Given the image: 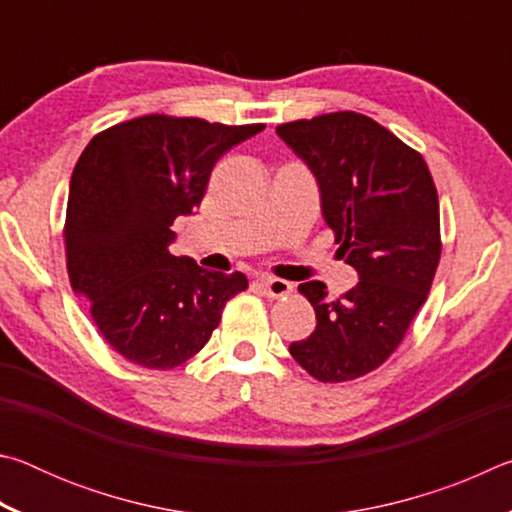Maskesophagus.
<instances>
[{
  "label": "esophagus",
  "mask_w": 512,
  "mask_h": 512,
  "mask_svg": "<svg viewBox=\"0 0 512 512\" xmlns=\"http://www.w3.org/2000/svg\"><path fill=\"white\" fill-rule=\"evenodd\" d=\"M262 287H264L268 298H284L293 291V284L287 282V280H282V277H264Z\"/></svg>",
  "instance_id": "34e87169"
}]
</instances>
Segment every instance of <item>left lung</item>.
<instances>
[{"label":"left lung","mask_w":512,"mask_h":512,"mask_svg":"<svg viewBox=\"0 0 512 512\" xmlns=\"http://www.w3.org/2000/svg\"><path fill=\"white\" fill-rule=\"evenodd\" d=\"M275 133L316 176L325 221L359 273L334 300L323 282L300 284L316 329L289 352L318 381L363 377L397 350L427 300L443 250L436 185L418 151L359 112L289 121Z\"/></svg>","instance_id":"obj_1"}]
</instances>
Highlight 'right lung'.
Masks as SVG:
<instances>
[{"label":"right lung","mask_w":512,"mask_h":512,"mask_svg":"<svg viewBox=\"0 0 512 512\" xmlns=\"http://www.w3.org/2000/svg\"><path fill=\"white\" fill-rule=\"evenodd\" d=\"M264 131L198 117L144 115L94 135L76 162L65 216L72 289L103 339L149 370L192 359L244 273H212L169 253L171 225L201 205L216 160Z\"/></svg>","instance_id":"obj_1"}]
</instances>
